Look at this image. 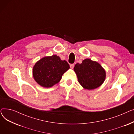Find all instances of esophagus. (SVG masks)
<instances>
[{
	"instance_id": "esophagus-1",
	"label": "esophagus",
	"mask_w": 134,
	"mask_h": 134,
	"mask_svg": "<svg viewBox=\"0 0 134 134\" xmlns=\"http://www.w3.org/2000/svg\"><path fill=\"white\" fill-rule=\"evenodd\" d=\"M74 67V64H71V65H70V67H71V69H73Z\"/></svg>"
}]
</instances>
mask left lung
<instances>
[{
    "instance_id": "1",
    "label": "left lung",
    "mask_w": 134,
    "mask_h": 134,
    "mask_svg": "<svg viewBox=\"0 0 134 134\" xmlns=\"http://www.w3.org/2000/svg\"><path fill=\"white\" fill-rule=\"evenodd\" d=\"M79 83L86 90H94L100 86L106 78V72L99 63L90 59L76 63L74 67Z\"/></svg>"
}]
</instances>
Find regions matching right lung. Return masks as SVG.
<instances>
[{
	"label": "right lung",
	"mask_w": 134,
	"mask_h": 134,
	"mask_svg": "<svg viewBox=\"0 0 134 134\" xmlns=\"http://www.w3.org/2000/svg\"><path fill=\"white\" fill-rule=\"evenodd\" d=\"M70 68L67 62L53 55L38 61L32 69L34 79L40 86L49 88L58 83L62 75Z\"/></svg>",
	"instance_id": "add662e5"
}]
</instances>
